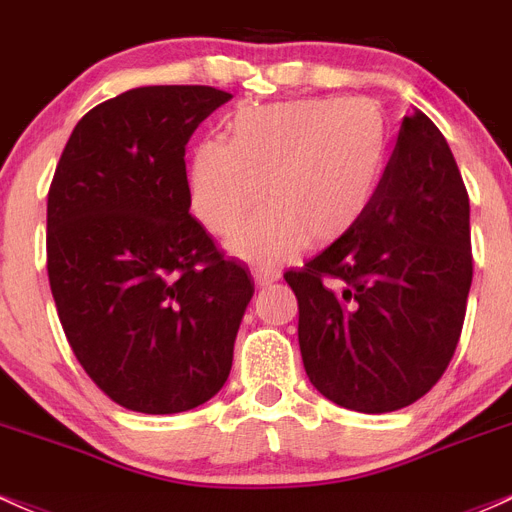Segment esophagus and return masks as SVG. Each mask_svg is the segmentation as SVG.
I'll list each match as a JSON object with an SVG mask.
<instances>
[{
    "label": "esophagus",
    "instance_id": "obj_1",
    "mask_svg": "<svg viewBox=\"0 0 512 512\" xmlns=\"http://www.w3.org/2000/svg\"><path fill=\"white\" fill-rule=\"evenodd\" d=\"M252 277L260 286H267L279 279V269L277 267H267V265H255L252 267Z\"/></svg>",
    "mask_w": 512,
    "mask_h": 512
}]
</instances>
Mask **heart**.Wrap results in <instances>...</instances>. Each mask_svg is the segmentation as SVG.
I'll use <instances>...</instances> for the list:
<instances>
[{
	"mask_svg": "<svg viewBox=\"0 0 512 512\" xmlns=\"http://www.w3.org/2000/svg\"><path fill=\"white\" fill-rule=\"evenodd\" d=\"M389 121L367 97L250 104L223 121V140L196 145L189 206L216 238L267 209L235 252L274 262L303 243H333L369 211L389 162Z\"/></svg>",
	"mask_w": 512,
	"mask_h": 512,
	"instance_id": "obj_1",
	"label": "heart"
}]
</instances>
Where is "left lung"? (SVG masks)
Wrapping results in <instances>:
<instances>
[{
	"mask_svg": "<svg viewBox=\"0 0 512 512\" xmlns=\"http://www.w3.org/2000/svg\"><path fill=\"white\" fill-rule=\"evenodd\" d=\"M471 260L462 174L440 128L415 109L362 221L284 274L311 384L359 413L423 398L457 350Z\"/></svg>",
	"mask_w": 512,
	"mask_h": 512,
	"instance_id": "obj_1",
	"label": "left lung"
}]
</instances>
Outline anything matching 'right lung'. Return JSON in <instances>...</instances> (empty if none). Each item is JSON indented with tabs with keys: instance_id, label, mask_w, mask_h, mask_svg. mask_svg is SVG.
I'll list each match as a JSON object with an SVG mask.
<instances>
[{
	"instance_id": "obj_1",
	"label": "right lung",
	"mask_w": 512,
	"mask_h": 512,
	"mask_svg": "<svg viewBox=\"0 0 512 512\" xmlns=\"http://www.w3.org/2000/svg\"><path fill=\"white\" fill-rule=\"evenodd\" d=\"M233 94L128 89L82 116L48 192V279L89 379L136 413L192 411L221 391L255 284L189 213L184 153Z\"/></svg>"
}]
</instances>
